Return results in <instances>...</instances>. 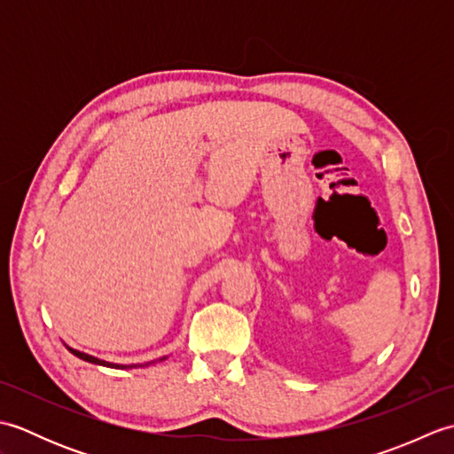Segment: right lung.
<instances>
[{
	"instance_id": "right-lung-1",
	"label": "right lung",
	"mask_w": 454,
	"mask_h": 454,
	"mask_svg": "<svg viewBox=\"0 0 454 454\" xmlns=\"http://www.w3.org/2000/svg\"><path fill=\"white\" fill-rule=\"evenodd\" d=\"M67 349H70V353H74L75 356H80V359H83V361L93 363V364H101V366H113V369H137V366H144V364H117V363H109V361L98 359V356L88 355V353H82V351H78V349H72V347H67ZM163 359H166V356H163ZM163 359H160V361H163ZM152 363H153V361H152ZM152 363H146V366L152 364Z\"/></svg>"
}]
</instances>
